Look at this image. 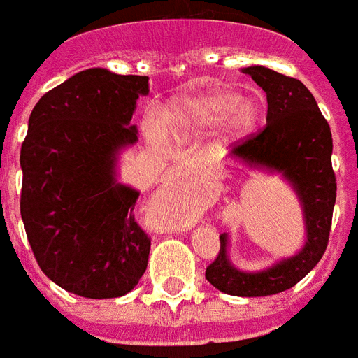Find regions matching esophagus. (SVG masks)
<instances>
[{"label":"esophagus","instance_id":"esophagus-1","mask_svg":"<svg viewBox=\"0 0 358 358\" xmlns=\"http://www.w3.org/2000/svg\"><path fill=\"white\" fill-rule=\"evenodd\" d=\"M176 176H178V174H176Z\"/></svg>","mask_w":358,"mask_h":358}]
</instances>
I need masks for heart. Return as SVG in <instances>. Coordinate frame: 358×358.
<instances>
[{
  "mask_svg": "<svg viewBox=\"0 0 358 358\" xmlns=\"http://www.w3.org/2000/svg\"><path fill=\"white\" fill-rule=\"evenodd\" d=\"M262 102L231 87H216L178 98L166 108L161 127L176 138H192L220 129L227 140H239L256 131L262 121Z\"/></svg>",
  "mask_w": 358,
  "mask_h": 358,
  "instance_id": "heart-1",
  "label": "heart"
}]
</instances>
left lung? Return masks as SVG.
<instances>
[{
  "mask_svg": "<svg viewBox=\"0 0 358 358\" xmlns=\"http://www.w3.org/2000/svg\"><path fill=\"white\" fill-rule=\"evenodd\" d=\"M245 73L267 96V123L256 136L237 144L229 159L248 169L280 174L300 201L306 243L300 252L262 271H243L229 260V237L220 235V252L206 267V280L220 292L258 298L285 292L313 269L327 250L336 203L332 132L306 85L266 66Z\"/></svg>",
  "mask_w": 358,
  "mask_h": 358,
  "instance_id": "obj_1",
  "label": "left lung"
}]
</instances>
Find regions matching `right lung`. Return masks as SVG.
<instances>
[{
	"instance_id": "1",
	"label": "right lung",
	"mask_w": 358,
	"mask_h": 358,
	"mask_svg": "<svg viewBox=\"0 0 358 358\" xmlns=\"http://www.w3.org/2000/svg\"><path fill=\"white\" fill-rule=\"evenodd\" d=\"M150 78L89 68L34 106L20 150V216L52 282L83 298L131 292L152 241L134 220L140 192L117 182L119 153L138 142L136 100Z\"/></svg>"
}]
</instances>
